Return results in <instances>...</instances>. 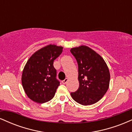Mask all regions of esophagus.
<instances>
[{
    "label": "esophagus",
    "instance_id": "esophagus-1",
    "mask_svg": "<svg viewBox=\"0 0 132 132\" xmlns=\"http://www.w3.org/2000/svg\"><path fill=\"white\" fill-rule=\"evenodd\" d=\"M68 79L66 78L65 79L63 80V81H62V83H63V84H66V83L68 82Z\"/></svg>",
    "mask_w": 132,
    "mask_h": 132
}]
</instances>
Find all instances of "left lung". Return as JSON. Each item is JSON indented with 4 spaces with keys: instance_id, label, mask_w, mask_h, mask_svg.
Instances as JSON below:
<instances>
[{
    "instance_id": "1",
    "label": "left lung",
    "mask_w": 132,
    "mask_h": 132,
    "mask_svg": "<svg viewBox=\"0 0 132 132\" xmlns=\"http://www.w3.org/2000/svg\"><path fill=\"white\" fill-rule=\"evenodd\" d=\"M78 64L79 87L71 95L83 105L95 104L101 100L109 89L110 72L104 59L87 46L71 49Z\"/></svg>"
}]
</instances>
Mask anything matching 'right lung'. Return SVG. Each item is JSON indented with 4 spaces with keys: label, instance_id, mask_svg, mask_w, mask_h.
Segmentation results:
<instances>
[{
    "label": "right lung",
    "instance_id": "obj_1",
    "mask_svg": "<svg viewBox=\"0 0 132 132\" xmlns=\"http://www.w3.org/2000/svg\"><path fill=\"white\" fill-rule=\"evenodd\" d=\"M63 47L49 45L32 54L27 62L22 76V84L27 96L34 102L43 104L53 98L60 81L53 66L54 60Z\"/></svg>",
    "mask_w": 132,
    "mask_h": 132
}]
</instances>
